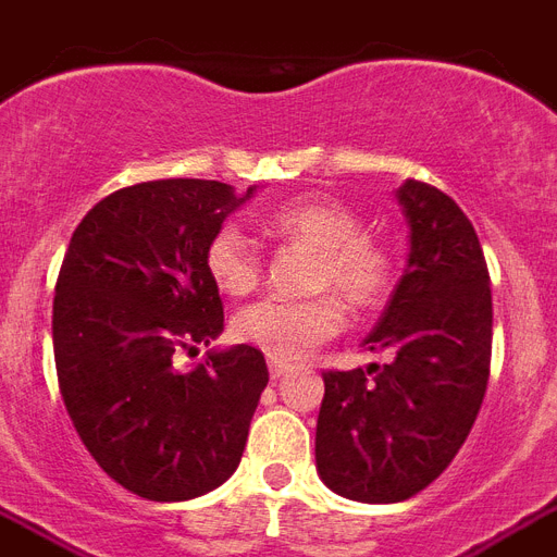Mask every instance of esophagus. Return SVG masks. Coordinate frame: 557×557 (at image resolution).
I'll list each match as a JSON object with an SVG mask.
<instances>
[{"label":"esophagus","mask_w":557,"mask_h":557,"mask_svg":"<svg viewBox=\"0 0 557 557\" xmlns=\"http://www.w3.org/2000/svg\"><path fill=\"white\" fill-rule=\"evenodd\" d=\"M269 374H271V381H283V377L288 374V366L286 363H271Z\"/></svg>","instance_id":"1"}]
</instances>
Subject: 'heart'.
I'll list each match as a JSON object with an SVG mask.
<instances>
[{
    "instance_id": "1",
    "label": "heart",
    "mask_w": 557,
    "mask_h": 557,
    "mask_svg": "<svg viewBox=\"0 0 557 557\" xmlns=\"http://www.w3.org/2000/svg\"><path fill=\"white\" fill-rule=\"evenodd\" d=\"M265 228L318 251L311 286L332 288L349 309H369L388 288V257L363 234V223L341 202L297 200L277 208ZM206 271L228 297H243L260 283V260L248 239L223 225L206 246ZM343 309L332 294L314 300L251 302L232 320V337L277 363H294L341 332Z\"/></svg>"
}]
</instances>
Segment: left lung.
I'll use <instances>...</instances> for the list:
<instances>
[{
  "label": "left lung",
  "instance_id": "left-lung-1",
  "mask_svg": "<svg viewBox=\"0 0 557 557\" xmlns=\"http://www.w3.org/2000/svg\"><path fill=\"white\" fill-rule=\"evenodd\" d=\"M409 255L363 346L386 366L325 372L314 460L332 492L397 504L426 490L467 441L492 357V292L481 239L458 202L426 183L395 191Z\"/></svg>",
  "mask_w": 557,
  "mask_h": 557
}]
</instances>
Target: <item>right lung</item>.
Wrapping results in <instances>:
<instances>
[{"mask_svg": "<svg viewBox=\"0 0 557 557\" xmlns=\"http://www.w3.org/2000/svg\"><path fill=\"white\" fill-rule=\"evenodd\" d=\"M216 180H157L90 208L53 297L65 409L99 467L139 498L174 504L239 467L269 369L260 349H211L223 334L206 246L251 200Z\"/></svg>", "mask_w": 557, "mask_h": 557, "instance_id": "right-lung-1", "label": "right lung"}]
</instances>
